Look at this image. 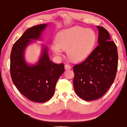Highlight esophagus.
Listing matches in <instances>:
<instances>
[{"mask_svg": "<svg viewBox=\"0 0 127 127\" xmlns=\"http://www.w3.org/2000/svg\"><path fill=\"white\" fill-rule=\"evenodd\" d=\"M64 68L65 70H69L71 68V66L69 64H66L64 65Z\"/></svg>", "mask_w": 127, "mask_h": 127, "instance_id": "34e87169", "label": "esophagus"}]
</instances>
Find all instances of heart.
<instances>
[{
	"label": "heart",
	"instance_id": "b5f03b06",
	"mask_svg": "<svg viewBox=\"0 0 127 127\" xmlns=\"http://www.w3.org/2000/svg\"><path fill=\"white\" fill-rule=\"evenodd\" d=\"M97 40V35L92 29L75 26L59 32L51 50L55 56L60 57L63 49L67 50L68 58L73 62H80L90 55Z\"/></svg>",
	"mask_w": 127,
	"mask_h": 127
}]
</instances>
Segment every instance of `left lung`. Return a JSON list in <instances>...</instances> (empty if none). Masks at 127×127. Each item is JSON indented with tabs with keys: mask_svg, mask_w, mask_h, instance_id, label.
Instances as JSON below:
<instances>
[{
	"mask_svg": "<svg viewBox=\"0 0 127 127\" xmlns=\"http://www.w3.org/2000/svg\"><path fill=\"white\" fill-rule=\"evenodd\" d=\"M98 45L85 61L73 67L74 90L86 101L97 100L107 92L116 77L118 49L104 27L97 26Z\"/></svg>",
	"mask_w": 127,
	"mask_h": 127,
	"instance_id": "obj_1",
	"label": "left lung"
}]
</instances>
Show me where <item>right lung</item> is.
Segmentation results:
<instances>
[{
	"mask_svg": "<svg viewBox=\"0 0 127 127\" xmlns=\"http://www.w3.org/2000/svg\"><path fill=\"white\" fill-rule=\"evenodd\" d=\"M47 24H39L26 30L13 46L10 72L14 84L23 95L31 101L44 103L53 96L55 85L64 72V65L50 60L47 46H42L38 62L30 65L24 58L25 49L33 40H40Z\"/></svg>",
	"mask_w": 127,
	"mask_h": 127,
	"instance_id": "add662e5",
	"label": "right lung"
}]
</instances>
